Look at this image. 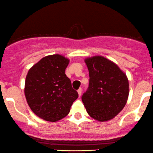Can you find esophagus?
I'll return each mask as SVG.
<instances>
[{
	"label": "esophagus",
	"instance_id": "34e87169",
	"mask_svg": "<svg viewBox=\"0 0 153 153\" xmlns=\"http://www.w3.org/2000/svg\"><path fill=\"white\" fill-rule=\"evenodd\" d=\"M77 92H78V94H79V96H81V95H82V89L81 88V87H80L79 89L78 90H77Z\"/></svg>",
	"mask_w": 153,
	"mask_h": 153
}]
</instances>
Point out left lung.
Returning <instances> with one entry per match:
<instances>
[{
	"label": "left lung",
	"mask_w": 153,
	"mask_h": 153,
	"mask_svg": "<svg viewBox=\"0 0 153 153\" xmlns=\"http://www.w3.org/2000/svg\"><path fill=\"white\" fill-rule=\"evenodd\" d=\"M90 82L82 96L87 112L94 119L105 121L121 111L127 101L128 81L116 64L102 56L85 59Z\"/></svg>",
	"instance_id": "1"
}]
</instances>
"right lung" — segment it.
Returning <instances> with one entry per match:
<instances>
[{
	"mask_svg": "<svg viewBox=\"0 0 153 153\" xmlns=\"http://www.w3.org/2000/svg\"><path fill=\"white\" fill-rule=\"evenodd\" d=\"M69 60L56 54L42 58L29 70L25 93L29 106L37 116L55 122L68 114L78 98L65 70Z\"/></svg>",
	"mask_w": 153,
	"mask_h": 153,
	"instance_id": "add662e5",
	"label": "right lung"
}]
</instances>
